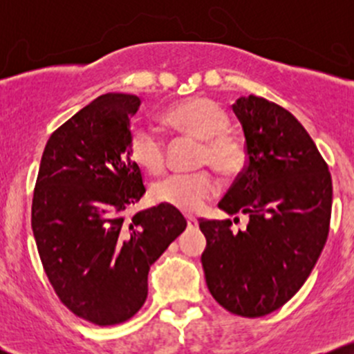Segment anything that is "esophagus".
Here are the masks:
<instances>
[{
	"instance_id": "1",
	"label": "esophagus",
	"mask_w": 354,
	"mask_h": 354,
	"mask_svg": "<svg viewBox=\"0 0 354 354\" xmlns=\"http://www.w3.org/2000/svg\"><path fill=\"white\" fill-rule=\"evenodd\" d=\"M186 223H188L189 230L196 228V226H198V221H196V218H194V216H186Z\"/></svg>"
}]
</instances>
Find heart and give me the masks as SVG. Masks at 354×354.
I'll list each match as a JSON object with an SVG mask.
<instances>
[{"label": "heart", "mask_w": 354, "mask_h": 354, "mask_svg": "<svg viewBox=\"0 0 354 354\" xmlns=\"http://www.w3.org/2000/svg\"><path fill=\"white\" fill-rule=\"evenodd\" d=\"M165 120L178 131L203 140L200 163L225 174L238 173L245 165V149L228 133L230 118L216 101L203 96L183 100L166 111ZM129 156L146 171L156 174L166 166L163 138L151 126L135 124L129 131ZM218 180L209 171L171 174L153 186V200L161 205L194 213L218 194Z\"/></svg>", "instance_id": "b5f03b06"}]
</instances>
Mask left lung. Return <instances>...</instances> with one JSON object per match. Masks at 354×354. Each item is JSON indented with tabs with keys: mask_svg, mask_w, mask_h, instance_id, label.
I'll list each match as a JSON object with an SVG mask.
<instances>
[{
	"mask_svg": "<svg viewBox=\"0 0 354 354\" xmlns=\"http://www.w3.org/2000/svg\"><path fill=\"white\" fill-rule=\"evenodd\" d=\"M233 111L245 131L246 165L218 206L250 221L233 231L231 219H200L201 263L225 310L259 318L290 301L318 261L330 233L333 185L315 141L288 109L250 95Z\"/></svg>",
	"mask_w": 354,
	"mask_h": 354,
	"instance_id": "obj_1",
	"label": "left lung"
}]
</instances>
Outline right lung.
I'll return each instance as SVG.
<instances>
[{"label":"right lung","mask_w":354,"mask_h":354,"mask_svg":"<svg viewBox=\"0 0 354 354\" xmlns=\"http://www.w3.org/2000/svg\"><path fill=\"white\" fill-rule=\"evenodd\" d=\"M140 104L108 93L80 109L53 131L35 185L31 228L44 273L73 315L98 326L141 310L149 266L186 230L168 205L126 216L146 191L128 148Z\"/></svg>","instance_id":"obj_1"}]
</instances>
